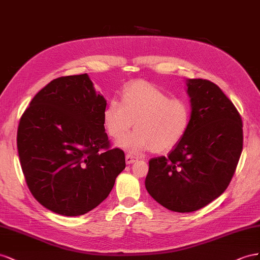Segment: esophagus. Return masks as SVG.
I'll return each instance as SVG.
<instances>
[{
  "label": "esophagus",
  "mask_w": 260,
  "mask_h": 260,
  "mask_svg": "<svg viewBox=\"0 0 260 260\" xmlns=\"http://www.w3.org/2000/svg\"><path fill=\"white\" fill-rule=\"evenodd\" d=\"M136 159L137 158L135 157V155H132V154H126V157H125V160L127 165H132V163H134L136 161Z\"/></svg>",
  "instance_id": "34e87169"
}]
</instances>
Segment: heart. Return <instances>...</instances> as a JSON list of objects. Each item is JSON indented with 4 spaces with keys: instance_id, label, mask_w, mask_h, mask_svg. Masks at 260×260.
Here are the masks:
<instances>
[{
    "instance_id": "1",
    "label": "heart",
    "mask_w": 260,
    "mask_h": 260,
    "mask_svg": "<svg viewBox=\"0 0 260 260\" xmlns=\"http://www.w3.org/2000/svg\"><path fill=\"white\" fill-rule=\"evenodd\" d=\"M190 117L187 100L171 98L145 80L126 84L121 91V102L110 100L103 111V122L113 138L122 137L134 123L136 129L117 142L132 152L151 149L163 153L173 149L186 135Z\"/></svg>"
}]
</instances>
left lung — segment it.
<instances>
[{"instance_id": "obj_1", "label": "left lung", "mask_w": 260, "mask_h": 260, "mask_svg": "<svg viewBox=\"0 0 260 260\" xmlns=\"http://www.w3.org/2000/svg\"><path fill=\"white\" fill-rule=\"evenodd\" d=\"M191 117L186 135L168 157L152 158L146 177L150 196L167 209L191 212L210 204L231 182L243 149L242 117L207 79H188Z\"/></svg>"}]
</instances>
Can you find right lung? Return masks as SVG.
<instances>
[{
  "label": "right lung",
  "mask_w": 260,
  "mask_h": 260,
  "mask_svg": "<svg viewBox=\"0 0 260 260\" xmlns=\"http://www.w3.org/2000/svg\"><path fill=\"white\" fill-rule=\"evenodd\" d=\"M107 101L87 74L53 79L20 117L17 149L32 196L66 217L95 208L125 169V154L105 132Z\"/></svg>",
  "instance_id": "add662e5"
}]
</instances>
